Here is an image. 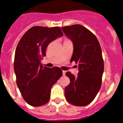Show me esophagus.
<instances>
[{
	"mask_svg": "<svg viewBox=\"0 0 123 123\" xmlns=\"http://www.w3.org/2000/svg\"><path fill=\"white\" fill-rule=\"evenodd\" d=\"M66 71H62V74H63V76H64L65 74H66Z\"/></svg>",
	"mask_w": 123,
	"mask_h": 123,
	"instance_id": "obj_1",
	"label": "esophagus"
}]
</instances>
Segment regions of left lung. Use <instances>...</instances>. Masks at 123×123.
<instances>
[{
  "label": "left lung",
  "mask_w": 123,
  "mask_h": 123,
  "mask_svg": "<svg viewBox=\"0 0 123 123\" xmlns=\"http://www.w3.org/2000/svg\"><path fill=\"white\" fill-rule=\"evenodd\" d=\"M61 29L74 44L71 62L79 66L77 77L70 72L66 73L70 83L65 88V97L71 105L86 106L93 101L101 86L104 71L101 48L96 36L81 25Z\"/></svg>",
  "instance_id": "8db88e82"
}]
</instances>
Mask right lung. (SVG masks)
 <instances>
[{"label": "right lung", "mask_w": 123, "mask_h": 123, "mask_svg": "<svg viewBox=\"0 0 123 123\" xmlns=\"http://www.w3.org/2000/svg\"><path fill=\"white\" fill-rule=\"evenodd\" d=\"M62 35L59 27L34 26L17 44L14 62L16 82L24 99L31 106L47 104L52 86L62 75L58 67L49 68L41 64L47 46Z\"/></svg>", "instance_id": "add662e5"}]
</instances>
